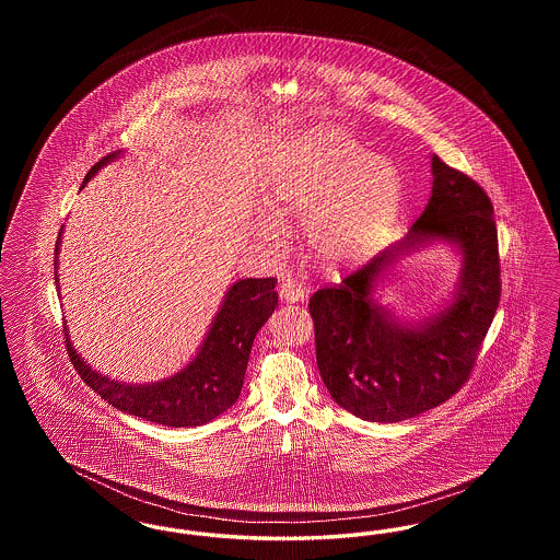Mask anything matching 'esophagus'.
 <instances>
[{
  "mask_svg": "<svg viewBox=\"0 0 560 560\" xmlns=\"http://www.w3.org/2000/svg\"><path fill=\"white\" fill-rule=\"evenodd\" d=\"M279 298H281V302H288V304L302 302L304 300V288H302V283H298L292 277H288V279H283V283L279 288Z\"/></svg>",
  "mask_w": 560,
  "mask_h": 560,
  "instance_id": "esophagus-1",
  "label": "esophagus"
}]
</instances>
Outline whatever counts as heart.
<instances>
[{
	"instance_id": "obj_1",
	"label": "heart",
	"mask_w": 560,
	"mask_h": 560,
	"mask_svg": "<svg viewBox=\"0 0 560 560\" xmlns=\"http://www.w3.org/2000/svg\"><path fill=\"white\" fill-rule=\"evenodd\" d=\"M393 163L365 153L342 133L306 136L270 178L267 208L279 222L306 220V241L327 267H359L377 254L400 210ZM258 237L279 243L277 222L260 220Z\"/></svg>"
}]
</instances>
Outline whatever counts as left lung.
<instances>
[{"instance_id": "obj_1", "label": "left lung", "mask_w": 560, "mask_h": 560, "mask_svg": "<svg viewBox=\"0 0 560 560\" xmlns=\"http://www.w3.org/2000/svg\"><path fill=\"white\" fill-rule=\"evenodd\" d=\"M434 240L463 258L453 302L427 320H399L372 295L402 255ZM493 206L466 174L432 155V192L411 231L370 265L308 302L320 377L340 407L370 422H400L453 397L472 372L500 304Z\"/></svg>"}]
</instances>
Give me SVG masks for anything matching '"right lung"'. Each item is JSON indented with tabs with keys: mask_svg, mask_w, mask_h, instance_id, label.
Returning <instances> with one entry per match:
<instances>
[{
	"mask_svg": "<svg viewBox=\"0 0 560 560\" xmlns=\"http://www.w3.org/2000/svg\"><path fill=\"white\" fill-rule=\"evenodd\" d=\"M121 151L110 153L98 161L83 178V185L105 167L117 160ZM62 229L54 249V268H58V247ZM58 285V270L54 272ZM277 279H241L229 288L220 311L215 313L212 325L206 334L203 345L197 350L195 359L185 370L174 373L167 380L151 384H126L108 380L107 375L92 370L80 352L73 348L69 331L65 327V345L69 350L71 363L81 375V380L98 393L108 405L117 407L147 422L163 427H201L224 413L235 400L240 399L243 377L247 370V359L252 352L254 338L258 329L267 323L277 306Z\"/></svg>",
	"mask_w": 560,
	"mask_h": 560,
	"instance_id": "right-lung-1",
	"label": "right lung"
}]
</instances>
